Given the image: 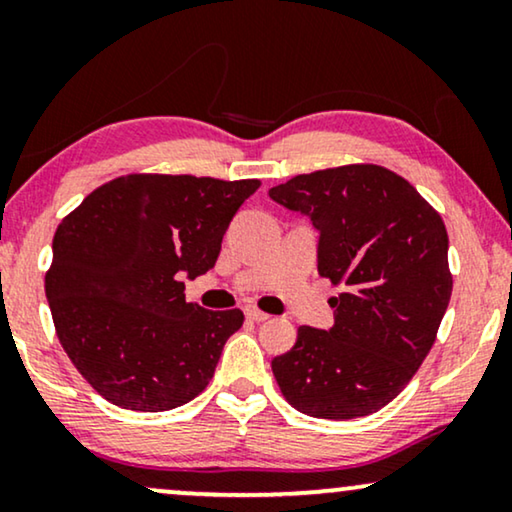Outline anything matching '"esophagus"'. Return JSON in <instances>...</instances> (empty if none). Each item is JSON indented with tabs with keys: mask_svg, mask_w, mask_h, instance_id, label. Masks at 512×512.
<instances>
[{
	"mask_svg": "<svg viewBox=\"0 0 512 512\" xmlns=\"http://www.w3.org/2000/svg\"><path fill=\"white\" fill-rule=\"evenodd\" d=\"M244 314H247V319H251V321H268L270 319V314H265L263 310H258V307H254V305L244 307Z\"/></svg>",
	"mask_w": 512,
	"mask_h": 512,
	"instance_id": "1",
	"label": "esophagus"
}]
</instances>
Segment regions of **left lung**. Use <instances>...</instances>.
Masks as SVG:
<instances>
[{
    "mask_svg": "<svg viewBox=\"0 0 512 512\" xmlns=\"http://www.w3.org/2000/svg\"><path fill=\"white\" fill-rule=\"evenodd\" d=\"M270 198L319 230V275L342 286L328 331L298 328L272 359L286 401L303 415L354 419L405 389L431 352L452 296L447 230L417 188L380 165L298 174Z\"/></svg>",
    "mask_w": 512,
    "mask_h": 512,
    "instance_id": "obj_1",
    "label": "left lung"
}]
</instances>
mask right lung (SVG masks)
<instances>
[{"label":"right lung","mask_w":512,"mask_h":512,"mask_svg":"<svg viewBox=\"0 0 512 512\" xmlns=\"http://www.w3.org/2000/svg\"><path fill=\"white\" fill-rule=\"evenodd\" d=\"M258 186L125 174L62 219L46 298L69 361L109 403L163 412L205 391L244 314L186 303L181 279L214 268L228 223Z\"/></svg>","instance_id":"1"}]
</instances>
